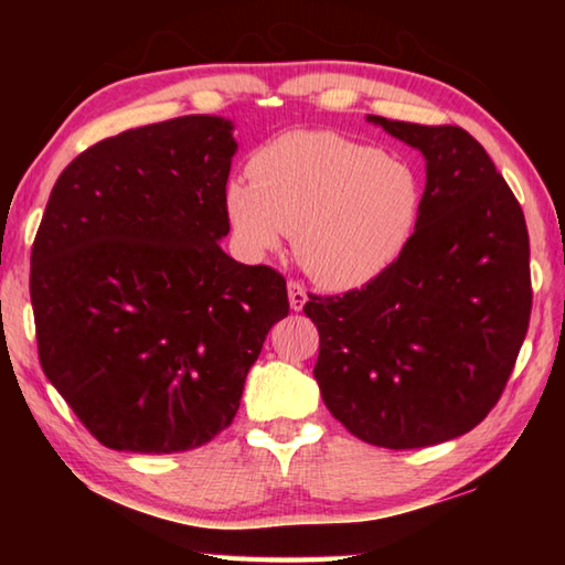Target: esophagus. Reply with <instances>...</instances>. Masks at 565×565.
<instances>
[{
	"label": "esophagus",
	"mask_w": 565,
	"mask_h": 565,
	"mask_svg": "<svg viewBox=\"0 0 565 565\" xmlns=\"http://www.w3.org/2000/svg\"><path fill=\"white\" fill-rule=\"evenodd\" d=\"M289 303L294 311H301L303 303H306V289L303 284L299 281H289Z\"/></svg>",
	"instance_id": "1"
}]
</instances>
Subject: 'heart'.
<instances>
[{
  "instance_id": "1",
  "label": "heart",
  "mask_w": 565,
  "mask_h": 565,
  "mask_svg": "<svg viewBox=\"0 0 565 565\" xmlns=\"http://www.w3.org/2000/svg\"><path fill=\"white\" fill-rule=\"evenodd\" d=\"M248 181L224 191V212L248 256L281 248L323 289L374 281L404 252L420 214V181L406 161L333 131L299 129L264 145Z\"/></svg>"
}]
</instances>
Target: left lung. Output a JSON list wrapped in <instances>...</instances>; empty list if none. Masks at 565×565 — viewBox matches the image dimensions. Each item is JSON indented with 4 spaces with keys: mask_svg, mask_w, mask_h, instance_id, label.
Masks as SVG:
<instances>
[{
    "mask_svg": "<svg viewBox=\"0 0 565 565\" xmlns=\"http://www.w3.org/2000/svg\"><path fill=\"white\" fill-rule=\"evenodd\" d=\"M366 121L424 154L426 189L384 274L343 296L309 294L313 379L361 441L424 448L471 431L503 394L531 319L529 228L466 129Z\"/></svg>",
    "mask_w": 565,
    "mask_h": 565,
    "instance_id": "1",
    "label": "left lung"
}]
</instances>
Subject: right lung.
Masks as SVG:
<instances>
[{
	"label": "right lung",
	"instance_id": "1",
	"mask_svg": "<svg viewBox=\"0 0 565 565\" xmlns=\"http://www.w3.org/2000/svg\"><path fill=\"white\" fill-rule=\"evenodd\" d=\"M232 131L209 114L121 131L82 151L46 202L30 274L40 361L114 451L212 441L289 313L279 271L218 246Z\"/></svg>",
	"mask_w": 565,
	"mask_h": 565
}]
</instances>
